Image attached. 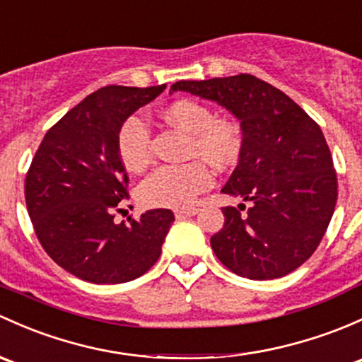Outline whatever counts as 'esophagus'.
<instances>
[{"label": "esophagus", "instance_id": "esophagus-1", "mask_svg": "<svg viewBox=\"0 0 362 362\" xmlns=\"http://www.w3.org/2000/svg\"><path fill=\"white\" fill-rule=\"evenodd\" d=\"M197 208H180V210H175V216L177 218H187V216L197 215Z\"/></svg>", "mask_w": 362, "mask_h": 362}]
</instances>
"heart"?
I'll return each instance as SVG.
<instances>
[{
	"label": "heart",
	"instance_id": "1",
	"mask_svg": "<svg viewBox=\"0 0 362 362\" xmlns=\"http://www.w3.org/2000/svg\"><path fill=\"white\" fill-rule=\"evenodd\" d=\"M163 119L191 135L189 154L201 156L218 168L234 165L243 147L238 124L213 119L211 109L194 100H178L166 107ZM117 158L130 171H140L151 161V130L140 116L121 123L116 135ZM204 159L185 165H163L144 178L139 187L140 201L147 206H191L201 192L213 185V171Z\"/></svg>",
	"mask_w": 362,
	"mask_h": 362
}]
</instances>
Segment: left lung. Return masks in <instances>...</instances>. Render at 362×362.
Returning <instances> with one entry per match:
<instances>
[{"instance_id": "8db88e82", "label": "left lung", "mask_w": 362, "mask_h": 362, "mask_svg": "<svg viewBox=\"0 0 362 362\" xmlns=\"http://www.w3.org/2000/svg\"><path fill=\"white\" fill-rule=\"evenodd\" d=\"M241 121L239 161L222 192L250 201L223 208L210 243L229 271L255 281L298 269L321 243L337 204L332 152L321 128L286 93L251 74L177 81Z\"/></svg>"}]
</instances>
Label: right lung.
<instances>
[{
	"instance_id": "right-lung-1",
	"label": "right lung",
	"mask_w": 362,
	"mask_h": 362,
	"mask_svg": "<svg viewBox=\"0 0 362 362\" xmlns=\"http://www.w3.org/2000/svg\"><path fill=\"white\" fill-rule=\"evenodd\" d=\"M166 85L104 86L47 132L25 175V204L37 239L72 276L95 284L136 279L158 262L175 216L158 208L128 223L114 211L128 199V175L116 135Z\"/></svg>"
}]
</instances>
